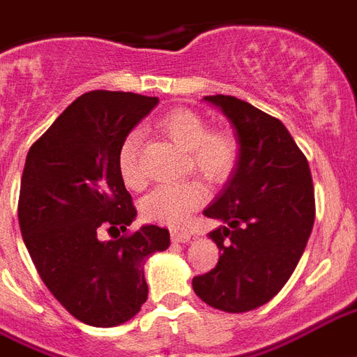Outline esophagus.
I'll return each instance as SVG.
<instances>
[{"instance_id": "esophagus-1", "label": "esophagus", "mask_w": 357, "mask_h": 357, "mask_svg": "<svg viewBox=\"0 0 357 357\" xmlns=\"http://www.w3.org/2000/svg\"><path fill=\"white\" fill-rule=\"evenodd\" d=\"M190 239H192V233L178 231V229H173V231H171V241H173V243H190Z\"/></svg>"}]
</instances>
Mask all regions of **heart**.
<instances>
[{
	"label": "heart",
	"instance_id": "heart-1",
	"mask_svg": "<svg viewBox=\"0 0 357 357\" xmlns=\"http://www.w3.org/2000/svg\"><path fill=\"white\" fill-rule=\"evenodd\" d=\"M158 128L186 150V171L197 175L213 186H220L233 176L239 163V143L226 130H208V122L192 109H173L158 120ZM143 135L130 131L118 149L116 167L126 188L139 192L144 188L141 169ZM207 192L197 178L162 184L141 201V216L152 224L182 226L195 208L203 205Z\"/></svg>",
	"mask_w": 357,
	"mask_h": 357
}]
</instances>
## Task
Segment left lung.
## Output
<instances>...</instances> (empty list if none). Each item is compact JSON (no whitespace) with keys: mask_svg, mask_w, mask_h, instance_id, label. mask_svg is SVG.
Masks as SVG:
<instances>
[{"mask_svg":"<svg viewBox=\"0 0 357 357\" xmlns=\"http://www.w3.org/2000/svg\"><path fill=\"white\" fill-rule=\"evenodd\" d=\"M229 118L239 163L226 188L205 211L222 226L208 233L218 264L192 280L201 301L246 312L271 301L299 264L314 226L309 162L278 118L233 96H205Z\"/></svg>","mask_w":357,"mask_h":357,"instance_id":"8db88e82","label":"left lung"}]
</instances>
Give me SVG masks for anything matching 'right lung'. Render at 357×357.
<instances>
[{
	"label": "right lung",
	"instance_id": "add662e5",
	"mask_svg": "<svg viewBox=\"0 0 357 357\" xmlns=\"http://www.w3.org/2000/svg\"><path fill=\"white\" fill-rule=\"evenodd\" d=\"M158 98L93 90L56 118L26 158L18 224L50 294L77 320L96 328L124 324L149 297L144 259L169 246V231L130 233L135 207L116 167L122 139ZM120 232L101 241L98 233Z\"/></svg>",
	"mask_w": 357,
	"mask_h": 357
}]
</instances>
